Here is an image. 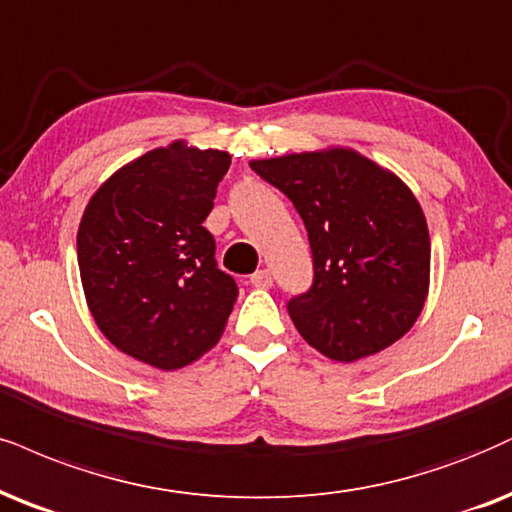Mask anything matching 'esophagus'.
I'll return each instance as SVG.
<instances>
[{"mask_svg":"<svg viewBox=\"0 0 512 512\" xmlns=\"http://www.w3.org/2000/svg\"><path fill=\"white\" fill-rule=\"evenodd\" d=\"M251 285L258 287V289H268V287H273V273H270L268 268L256 270V273L251 275Z\"/></svg>","mask_w":512,"mask_h":512,"instance_id":"34e87169","label":"esophagus"}]
</instances>
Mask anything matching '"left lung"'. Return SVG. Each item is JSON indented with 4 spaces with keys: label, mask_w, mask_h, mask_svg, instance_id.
<instances>
[{
    "label": "left lung",
    "mask_w": 512,
    "mask_h": 512,
    "mask_svg": "<svg viewBox=\"0 0 512 512\" xmlns=\"http://www.w3.org/2000/svg\"><path fill=\"white\" fill-rule=\"evenodd\" d=\"M249 166L287 194L308 230L313 285L287 306L301 337L342 363L399 342L430 292V232L406 182L349 147Z\"/></svg>",
    "instance_id": "1"
}]
</instances>
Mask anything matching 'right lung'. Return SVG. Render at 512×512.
<instances>
[{
	"label": "right lung",
	"mask_w": 512,
	"mask_h": 512,
	"mask_svg": "<svg viewBox=\"0 0 512 512\" xmlns=\"http://www.w3.org/2000/svg\"><path fill=\"white\" fill-rule=\"evenodd\" d=\"M230 161L227 151L175 140L118 168L82 213L78 266L94 323L159 370L213 349L237 301L204 227Z\"/></svg>",
	"instance_id": "1"
}]
</instances>
